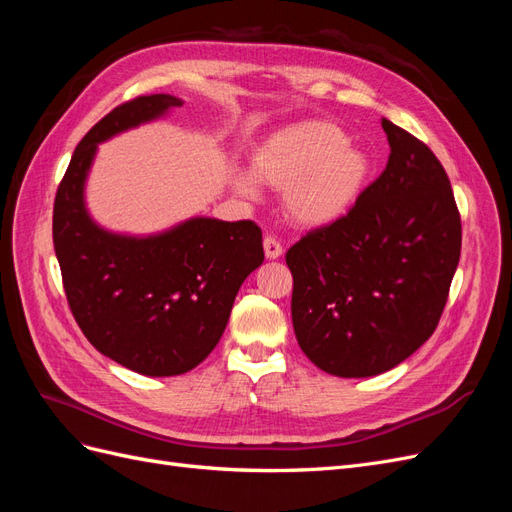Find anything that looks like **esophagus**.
Instances as JSON below:
<instances>
[{
  "instance_id": "34e87169",
  "label": "esophagus",
  "mask_w": 512,
  "mask_h": 512,
  "mask_svg": "<svg viewBox=\"0 0 512 512\" xmlns=\"http://www.w3.org/2000/svg\"><path fill=\"white\" fill-rule=\"evenodd\" d=\"M262 245H265V256H267L269 260H275V258L282 256V243L277 241L275 237L267 235L265 241H262Z\"/></svg>"
}]
</instances>
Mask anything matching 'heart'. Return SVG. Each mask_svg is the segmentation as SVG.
Instances as JSON below:
<instances>
[{
	"mask_svg": "<svg viewBox=\"0 0 512 512\" xmlns=\"http://www.w3.org/2000/svg\"><path fill=\"white\" fill-rule=\"evenodd\" d=\"M254 173L271 188L286 190L292 222L314 228L350 211L369 179L371 162L335 123L301 121L271 134L256 149ZM235 188L258 196V181L250 173H237Z\"/></svg>",
	"mask_w": 512,
	"mask_h": 512,
	"instance_id": "b5f03b06",
	"label": "heart"
}]
</instances>
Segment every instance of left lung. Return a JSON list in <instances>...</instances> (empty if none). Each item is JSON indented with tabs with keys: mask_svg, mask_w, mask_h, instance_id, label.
<instances>
[{
	"mask_svg": "<svg viewBox=\"0 0 512 512\" xmlns=\"http://www.w3.org/2000/svg\"><path fill=\"white\" fill-rule=\"evenodd\" d=\"M391 156L342 218L286 252L292 327L339 378L389 371L436 331L461 254V218L433 151L382 119Z\"/></svg>",
	"mask_w": 512,
	"mask_h": 512,
	"instance_id": "8db88e82",
	"label": "left lung"
}]
</instances>
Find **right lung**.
<instances>
[{"label":"right lung","instance_id":"add662e5","mask_svg":"<svg viewBox=\"0 0 512 512\" xmlns=\"http://www.w3.org/2000/svg\"><path fill=\"white\" fill-rule=\"evenodd\" d=\"M183 100L123 102L74 149L53 207V243L70 312L108 359L143 376H179L218 346L245 277L265 260L252 220L192 218L160 235L100 228L85 209V179L108 138L158 119Z\"/></svg>","mask_w":512,"mask_h":512}]
</instances>
